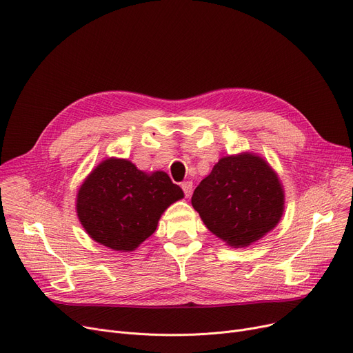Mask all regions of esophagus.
Masks as SVG:
<instances>
[{
  "mask_svg": "<svg viewBox=\"0 0 353 353\" xmlns=\"http://www.w3.org/2000/svg\"><path fill=\"white\" fill-rule=\"evenodd\" d=\"M181 189L184 192V196L189 197L192 194V192H193V183L192 181H183L181 183Z\"/></svg>",
  "mask_w": 353,
  "mask_h": 353,
  "instance_id": "34e87169",
  "label": "esophagus"
}]
</instances>
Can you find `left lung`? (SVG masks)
Returning <instances> with one entry per match:
<instances>
[{
    "label": "left lung",
    "mask_w": 353,
    "mask_h": 353,
    "mask_svg": "<svg viewBox=\"0 0 353 353\" xmlns=\"http://www.w3.org/2000/svg\"><path fill=\"white\" fill-rule=\"evenodd\" d=\"M283 201L276 173L249 153L220 159L192 196L208 229L234 248L249 246L279 223Z\"/></svg>",
    "instance_id": "left-lung-1"
}]
</instances>
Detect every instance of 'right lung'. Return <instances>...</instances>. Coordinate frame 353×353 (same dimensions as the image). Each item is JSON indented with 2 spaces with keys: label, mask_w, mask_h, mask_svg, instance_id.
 <instances>
[{
  "label": "right lung",
  "mask_w": 353,
  "mask_h": 353,
  "mask_svg": "<svg viewBox=\"0 0 353 353\" xmlns=\"http://www.w3.org/2000/svg\"><path fill=\"white\" fill-rule=\"evenodd\" d=\"M183 190L164 172L145 174L124 159L100 163L83 183L77 214L96 242L114 250H134L152 236L159 219Z\"/></svg>",
  "instance_id": "add662e5"
}]
</instances>
